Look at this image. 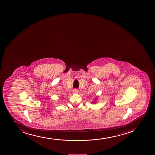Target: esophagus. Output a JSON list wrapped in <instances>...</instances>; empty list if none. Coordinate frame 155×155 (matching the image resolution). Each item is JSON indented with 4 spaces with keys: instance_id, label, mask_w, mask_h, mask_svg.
I'll return each mask as SVG.
<instances>
[{
    "instance_id": "obj_1",
    "label": "esophagus",
    "mask_w": 155,
    "mask_h": 155,
    "mask_svg": "<svg viewBox=\"0 0 155 155\" xmlns=\"http://www.w3.org/2000/svg\"><path fill=\"white\" fill-rule=\"evenodd\" d=\"M74 94H77L78 93V90L77 89H74L73 90Z\"/></svg>"
}]
</instances>
